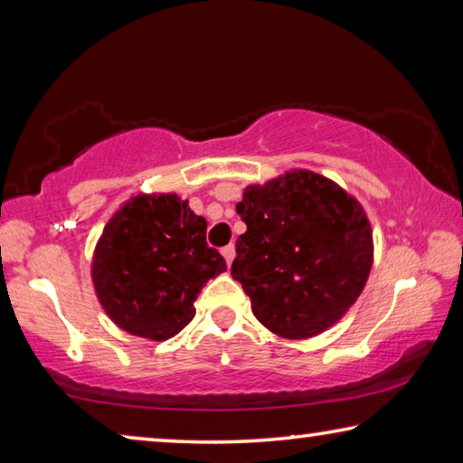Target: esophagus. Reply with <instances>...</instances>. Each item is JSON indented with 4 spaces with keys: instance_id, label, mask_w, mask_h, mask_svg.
<instances>
[{
    "instance_id": "esophagus-1",
    "label": "esophagus",
    "mask_w": 463,
    "mask_h": 463,
    "mask_svg": "<svg viewBox=\"0 0 463 463\" xmlns=\"http://www.w3.org/2000/svg\"><path fill=\"white\" fill-rule=\"evenodd\" d=\"M221 253H222V257H224V260H226V263H232V260H234V255H237V253H234V245H226L222 250H221Z\"/></svg>"
}]
</instances>
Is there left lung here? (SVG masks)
<instances>
[{
  "label": "left lung",
  "mask_w": 463,
  "mask_h": 463,
  "mask_svg": "<svg viewBox=\"0 0 463 463\" xmlns=\"http://www.w3.org/2000/svg\"><path fill=\"white\" fill-rule=\"evenodd\" d=\"M237 213L231 273L255 318L284 339H308L333 326L364 292L373 263L365 210L341 185L294 169L247 185Z\"/></svg>",
  "instance_id": "obj_1"
}]
</instances>
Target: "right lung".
<instances>
[{
    "mask_svg": "<svg viewBox=\"0 0 463 463\" xmlns=\"http://www.w3.org/2000/svg\"><path fill=\"white\" fill-rule=\"evenodd\" d=\"M206 226L177 194H138L116 210L93 250L91 281L122 331L167 341L190 323L203 284L226 271Z\"/></svg>",
    "mask_w": 463,
    "mask_h": 463,
    "instance_id": "1",
    "label": "right lung"
}]
</instances>
